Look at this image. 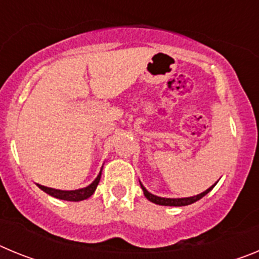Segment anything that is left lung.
Listing matches in <instances>:
<instances>
[{"label": "left lung", "mask_w": 259, "mask_h": 259, "mask_svg": "<svg viewBox=\"0 0 259 259\" xmlns=\"http://www.w3.org/2000/svg\"><path fill=\"white\" fill-rule=\"evenodd\" d=\"M217 183H218V182H217ZM217 183H215L214 185H211L210 188H207L205 192H202V193L196 194V196H192V197H182V198L159 197V196H155V194L150 193V192L148 191V189H146L145 187L141 184V183H140V185H141V188H143L144 196H145V197L148 198L150 202L157 203V205H162V206H187V205H191V203H193V202H196V201L201 200L203 196H206V194L209 193V192L211 191L212 188H214L215 185H217Z\"/></svg>", "instance_id": "obj_1"}]
</instances>
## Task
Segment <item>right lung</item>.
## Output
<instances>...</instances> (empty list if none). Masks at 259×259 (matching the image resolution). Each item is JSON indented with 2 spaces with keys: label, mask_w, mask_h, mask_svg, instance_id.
<instances>
[{
  "label": "right lung",
  "mask_w": 259,
  "mask_h": 259,
  "mask_svg": "<svg viewBox=\"0 0 259 259\" xmlns=\"http://www.w3.org/2000/svg\"><path fill=\"white\" fill-rule=\"evenodd\" d=\"M101 174H102V168L101 171H100V174L97 175V178H96V179L93 180L88 187H85V188H80V189H74V191H62V189L49 188V187H45V185H40V184H37V187L41 189V191H44L45 193L52 196V197L59 198V200L75 201V202H77V201L87 200V198H89L93 193H95L98 183H100V179H101Z\"/></svg>",
  "instance_id": "right-lung-1"
}]
</instances>
